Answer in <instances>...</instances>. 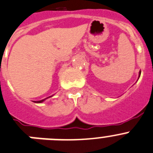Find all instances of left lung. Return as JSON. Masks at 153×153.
<instances>
[{
  "label": "left lung",
  "mask_w": 153,
  "mask_h": 153,
  "mask_svg": "<svg viewBox=\"0 0 153 153\" xmlns=\"http://www.w3.org/2000/svg\"><path fill=\"white\" fill-rule=\"evenodd\" d=\"M140 75H141V71H139V77H140Z\"/></svg>",
  "instance_id": "8db88e82"
}]
</instances>
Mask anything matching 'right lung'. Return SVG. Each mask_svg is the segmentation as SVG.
Here are the masks:
<instances>
[{
    "label": "right lung",
    "mask_w": 153,
    "mask_h": 153,
    "mask_svg": "<svg viewBox=\"0 0 153 153\" xmlns=\"http://www.w3.org/2000/svg\"><path fill=\"white\" fill-rule=\"evenodd\" d=\"M52 96L53 95H51V96H49V97H48V98H46V99H42V100H40V101H34V102H35V103H42V102H45L46 99H49V98H51V97H52Z\"/></svg>",
    "instance_id": "obj_1"
}]
</instances>
